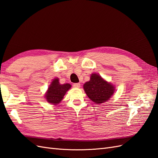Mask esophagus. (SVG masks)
<instances>
[{
	"instance_id": "34e87169",
	"label": "esophagus",
	"mask_w": 158,
	"mask_h": 158,
	"mask_svg": "<svg viewBox=\"0 0 158 158\" xmlns=\"http://www.w3.org/2000/svg\"><path fill=\"white\" fill-rule=\"evenodd\" d=\"M73 87L75 88H79L80 87V83H74L73 85Z\"/></svg>"
}]
</instances>
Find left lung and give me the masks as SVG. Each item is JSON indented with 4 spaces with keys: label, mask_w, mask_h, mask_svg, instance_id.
I'll return each mask as SVG.
<instances>
[{
    "label": "left lung",
    "mask_w": 158,
    "mask_h": 158,
    "mask_svg": "<svg viewBox=\"0 0 158 158\" xmlns=\"http://www.w3.org/2000/svg\"><path fill=\"white\" fill-rule=\"evenodd\" d=\"M83 88L88 97L97 105L109 101L115 90L113 85L97 73L91 75L90 81L84 84Z\"/></svg>",
    "instance_id": "left-lung-1"
}]
</instances>
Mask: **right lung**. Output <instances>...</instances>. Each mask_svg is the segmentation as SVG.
Here are the masks:
<instances>
[{"mask_svg": "<svg viewBox=\"0 0 158 158\" xmlns=\"http://www.w3.org/2000/svg\"><path fill=\"white\" fill-rule=\"evenodd\" d=\"M71 87V85L69 83L60 84L58 78L54 79L48 87V91L45 94V98L50 104H59Z\"/></svg>", "mask_w": 158, "mask_h": 158, "instance_id": "1", "label": "right lung"}]
</instances>
